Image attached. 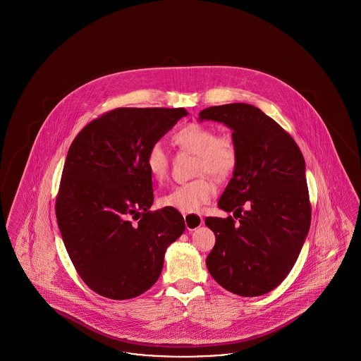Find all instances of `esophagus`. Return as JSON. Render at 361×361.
Instances as JSON below:
<instances>
[{"instance_id":"1","label":"esophagus","mask_w":361,"mask_h":361,"mask_svg":"<svg viewBox=\"0 0 361 361\" xmlns=\"http://www.w3.org/2000/svg\"><path fill=\"white\" fill-rule=\"evenodd\" d=\"M184 222H185V227L188 228L189 231H192L203 224V218H202V215H197V214H185Z\"/></svg>"}]
</instances>
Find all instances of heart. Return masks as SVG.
Segmentation results:
<instances>
[{
	"instance_id": "1",
	"label": "heart",
	"mask_w": 361,
	"mask_h": 361,
	"mask_svg": "<svg viewBox=\"0 0 361 361\" xmlns=\"http://www.w3.org/2000/svg\"><path fill=\"white\" fill-rule=\"evenodd\" d=\"M172 142L183 152L195 154L193 173L208 174L224 181L238 165V149L230 135H216L215 130L203 123H188L172 135ZM146 168L153 180L162 183L169 173V158L159 145H152L146 153ZM216 192L215 184L200 176L180 184L159 199V204L183 214H196L211 202Z\"/></svg>"
}]
</instances>
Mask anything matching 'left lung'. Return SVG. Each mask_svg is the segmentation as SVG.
I'll list each match as a JSON object with an SVG mask.
<instances>
[{"label":"left lung","mask_w":361,"mask_h":361,"mask_svg":"<svg viewBox=\"0 0 361 361\" xmlns=\"http://www.w3.org/2000/svg\"><path fill=\"white\" fill-rule=\"evenodd\" d=\"M199 119L228 126L238 149V165L218 206L240 222L207 218L216 238L208 272L235 295L268 293L290 274L309 233L305 158L293 137L255 105L209 106Z\"/></svg>","instance_id":"8db88e82"}]
</instances>
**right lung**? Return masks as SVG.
I'll return each mask as SVG.
<instances>
[{
	"label": "right lung",
	"instance_id": "1",
	"mask_svg": "<svg viewBox=\"0 0 361 361\" xmlns=\"http://www.w3.org/2000/svg\"><path fill=\"white\" fill-rule=\"evenodd\" d=\"M184 108H116L87 123L70 145L55 215L70 259L92 291L126 300L153 287L166 247L185 230L154 202L146 153Z\"/></svg>",
	"mask_w": 361,
	"mask_h": 361
}]
</instances>
